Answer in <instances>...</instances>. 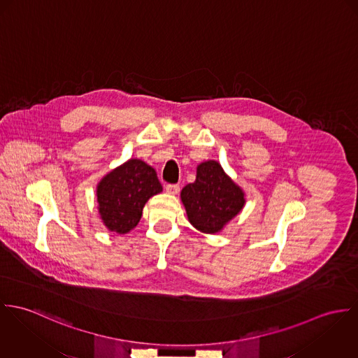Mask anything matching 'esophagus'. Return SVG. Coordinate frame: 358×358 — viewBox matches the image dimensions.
<instances>
[{
  "instance_id": "1",
  "label": "esophagus",
  "mask_w": 358,
  "mask_h": 358,
  "mask_svg": "<svg viewBox=\"0 0 358 358\" xmlns=\"http://www.w3.org/2000/svg\"><path fill=\"white\" fill-rule=\"evenodd\" d=\"M166 192L170 195H177L180 192V185L178 184H167L166 185Z\"/></svg>"
}]
</instances>
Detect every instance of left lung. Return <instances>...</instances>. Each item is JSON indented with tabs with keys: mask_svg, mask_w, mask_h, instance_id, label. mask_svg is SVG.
Returning a JSON list of instances; mask_svg holds the SVG:
<instances>
[{
	"mask_svg": "<svg viewBox=\"0 0 358 358\" xmlns=\"http://www.w3.org/2000/svg\"><path fill=\"white\" fill-rule=\"evenodd\" d=\"M189 222L204 234L220 232L244 206V194L215 160L200 163L196 181L181 191Z\"/></svg>",
	"mask_w": 358,
	"mask_h": 358,
	"instance_id": "1",
	"label": "left lung"
}]
</instances>
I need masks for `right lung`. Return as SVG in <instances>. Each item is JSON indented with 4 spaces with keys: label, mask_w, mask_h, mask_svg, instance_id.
<instances>
[{
    "label": "right lung",
    "mask_w": 358,
    "mask_h": 358,
    "mask_svg": "<svg viewBox=\"0 0 358 358\" xmlns=\"http://www.w3.org/2000/svg\"><path fill=\"white\" fill-rule=\"evenodd\" d=\"M159 192L157 171L143 160H127L97 185L100 217L110 231L127 234L140 222L147 200Z\"/></svg>",
    "instance_id": "1"
}]
</instances>
